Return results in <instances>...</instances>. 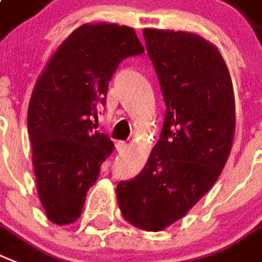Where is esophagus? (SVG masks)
Listing matches in <instances>:
<instances>
[{
	"mask_svg": "<svg viewBox=\"0 0 262 262\" xmlns=\"http://www.w3.org/2000/svg\"><path fill=\"white\" fill-rule=\"evenodd\" d=\"M116 149H117V152L123 153L125 152V149H127V142H124V141H119L117 145H116Z\"/></svg>",
	"mask_w": 262,
	"mask_h": 262,
	"instance_id": "esophagus-1",
	"label": "esophagus"
}]
</instances>
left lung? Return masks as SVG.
<instances>
[{"instance_id":"8db88e82","label":"left lung","mask_w":262,"mask_h":262,"mask_svg":"<svg viewBox=\"0 0 262 262\" xmlns=\"http://www.w3.org/2000/svg\"><path fill=\"white\" fill-rule=\"evenodd\" d=\"M166 103L160 138L138 176L120 181L125 221L157 232L181 220L215 184L231 152L235 98L221 54L200 35L145 29Z\"/></svg>"}]
</instances>
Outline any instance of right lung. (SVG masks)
<instances>
[{
  "mask_svg": "<svg viewBox=\"0 0 262 262\" xmlns=\"http://www.w3.org/2000/svg\"><path fill=\"white\" fill-rule=\"evenodd\" d=\"M143 54L131 27L84 25L47 64L31 94L27 129L37 189L45 214L56 225L81 215L86 192L113 152L106 134L95 131L98 109L125 58Z\"/></svg>",
  "mask_w": 262,
  "mask_h": 262,
  "instance_id": "1",
  "label": "right lung"
}]
</instances>
